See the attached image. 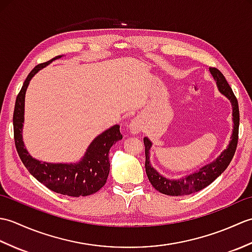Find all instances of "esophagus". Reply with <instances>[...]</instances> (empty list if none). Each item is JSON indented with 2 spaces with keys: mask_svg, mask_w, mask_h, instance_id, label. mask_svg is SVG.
<instances>
[{
  "mask_svg": "<svg viewBox=\"0 0 252 252\" xmlns=\"http://www.w3.org/2000/svg\"><path fill=\"white\" fill-rule=\"evenodd\" d=\"M129 129H130V133H131V134L137 135L138 133H140L141 130H142V126H141L140 121L136 120V119L132 120L131 123H130V126H129Z\"/></svg>",
  "mask_w": 252,
  "mask_h": 252,
  "instance_id": "obj_1",
  "label": "esophagus"
}]
</instances>
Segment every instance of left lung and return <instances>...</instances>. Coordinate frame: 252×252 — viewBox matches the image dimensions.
I'll return each instance as SVG.
<instances>
[{"instance_id":"1","label":"left lung","mask_w":252,"mask_h":252,"mask_svg":"<svg viewBox=\"0 0 252 252\" xmlns=\"http://www.w3.org/2000/svg\"><path fill=\"white\" fill-rule=\"evenodd\" d=\"M210 73L212 74L213 79L217 83L218 90L220 93L225 96L226 98L229 99L233 107V133L231 135V141H229L226 149L220 154V156L217 157V159L213 160L212 162L203 165L196 172L191 173L189 175H186L184 178L178 179V180H170L165 176L161 175L157 170L153 168L149 160V155H151V148L153 143L151 142L148 137H144V145H145V170L146 174L148 176V180L151 182L152 185L158 191L164 195L169 196H184L189 195L192 192L199 191L200 189H205L206 186L211 184L213 181L219 178L225 169L228 167L229 162L232 161L234 157L235 151L237 147L238 142V127H239V109H238V101L237 98L232 91V88L229 87L226 79L224 78L223 74L220 70L217 68H210Z\"/></svg>"}]
</instances>
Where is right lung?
I'll list each match as a JSON object with an SVG mask.
<instances>
[{
    "mask_svg": "<svg viewBox=\"0 0 252 252\" xmlns=\"http://www.w3.org/2000/svg\"><path fill=\"white\" fill-rule=\"evenodd\" d=\"M61 57L62 55L56 56L49 62L35 66L25 80L23 88L16 98L13 116L15 145L25 167L47 189L58 194L71 197L89 196L99 190L105 185L108 178L110 169L108 158L109 151L112 145H115L122 138L119 126H112L101 134L96 136L89 145L81 160L73 163L40 161L28 153L23 141L25 96L30 80L42 68L50 65L53 61H56Z\"/></svg>",
    "mask_w": 252,
    "mask_h": 252,
    "instance_id": "right-lung-1",
    "label": "right lung"
}]
</instances>
